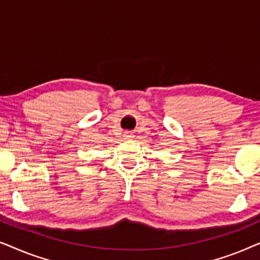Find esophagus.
<instances>
[{
  "instance_id": "34e87169",
  "label": "esophagus",
  "mask_w": 260,
  "mask_h": 260,
  "mask_svg": "<svg viewBox=\"0 0 260 260\" xmlns=\"http://www.w3.org/2000/svg\"><path fill=\"white\" fill-rule=\"evenodd\" d=\"M123 136H124V138H125V140H130V138H131V134H130V133H125V134L123 135Z\"/></svg>"
}]
</instances>
